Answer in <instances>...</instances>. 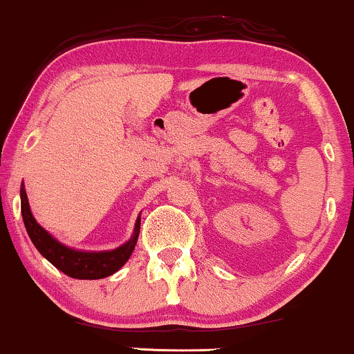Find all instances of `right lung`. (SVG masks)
I'll use <instances>...</instances> for the list:
<instances>
[{"label":"right lung","mask_w":354,"mask_h":354,"mask_svg":"<svg viewBox=\"0 0 354 354\" xmlns=\"http://www.w3.org/2000/svg\"><path fill=\"white\" fill-rule=\"evenodd\" d=\"M21 209H22V219L26 224L27 234L30 236L32 243L35 248L50 261V263L69 275L72 279H103L108 275L114 274L122 266L127 263L130 254L137 245L138 234H140V217L135 224V232L127 243L119 246L113 251H101V253H85V251H75L67 248V246L61 245L59 241L53 239L48 232L43 229L41 225L37 224L33 219L30 206H28L27 193L24 190V185L21 188Z\"/></svg>","instance_id":"add662e5"}]
</instances>
